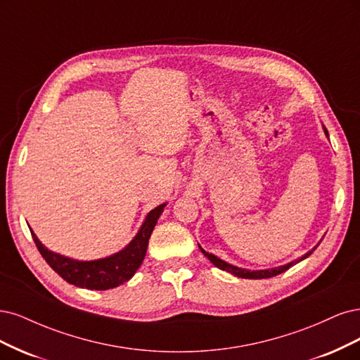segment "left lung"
Listing matches in <instances>:
<instances>
[{
    "label": "left lung",
    "mask_w": 360,
    "mask_h": 360,
    "mask_svg": "<svg viewBox=\"0 0 360 360\" xmlns=\"http://www.w3.org/2000/svg\"><path fill=\"white\" fill-rule=\"evenodd\" d=\"M324 133L328 134V130H326V129H324ZM317 247H319V243H317V245H316L314 248H312L311 251H308V252L305 254V256L300 257L299 260H293V262H290V263H287V264L278 266V268L262 269V271H250V269L238 268V266H233V264H230V263H227V262H224V260H221V259H218L217 256H214V254H211V252H206L202 247H199V248L202 250V252L205 254V256L211 260V263L217 266L218 269L226 271V272H229V274H231V275H235V276H238V278H247V280H262V278H271V276H276V275H280V274L285 272L287 269L292 268L293 264H296V263H299L300 260H304V259H307L308 256H311L312 251H314Z\"/></svg>",
    "instance_id": "8db88e82"
}]
</instances>
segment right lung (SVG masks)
<instances>
[{
    "label": "right lung",
    "mask_w": 360,
    "mask_h": 360,
    "mask_svg": "<svg viewBox=\"0 0 360 360\" xmlns=\"http://www.w3.org/2000/svg\"><path fill=\"white\" fill-rule=\"evenodd\" d=\"M165 206L166 203L160 205L146 215L145 221L141 226V229H139L136 236L124 250L112 254L109 257L91 262L73 260L70 257H64L61 254L48 250L39 240L36 233H34L31 229L30 230L43 259L48 262L51 268L60 275L63 280L82 288L109 290L129 281L136 274V271L141 268L146 254L148 240L150 238V233H153L161 212L165 210Z\"/></svg>",
    "instance_id": "add662e5"
}]
</instances>
